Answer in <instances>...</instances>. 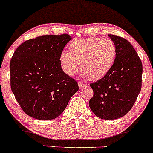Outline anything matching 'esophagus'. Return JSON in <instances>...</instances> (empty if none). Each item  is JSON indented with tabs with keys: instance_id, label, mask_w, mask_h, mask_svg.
Returning <instances> with one entry per match:
<instances>
[{
	"instance_id": "esophagus-1",
	"label": "esophagus",
	"mask_w": 153,
	"mask_h": 153,
	"mask_svg": "<svg viewBox=\"0 0 153 153\" xmlns=\"http://www.w3.org/2000/svg\"><path fill=\"white\" fill-rule=\"evenodd\" d=\"M78 85H79V88H82L85 87L86 85H85V83H83V82H78Z\"/></svg>"
}]
</instances>
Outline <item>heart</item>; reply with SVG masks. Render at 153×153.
<instances>
[{"instance_id":"obj_1","label":"heart","mask_w":153,"mask_h":153,"mask_svg":"<svg viewBox=\"0 0 153 153\" xmlns=\"http://www.w3.org/2000/svg\"><path fill=\"white\" fill-rule=\"evenodd\" d=\"M117 54L116 44L110 39H81L70 45L69 52H61L59 64L68 76H73L80 68L82 78L96 80L109 73Z\"/></svg>"}]
</instances>
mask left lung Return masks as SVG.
Listing matches in <instances>:
<instances>
[{
  "label": "left lung",
  "mask_w": 153,
  "mask_h": 153,
  "mask_svg": "<svg viewBox=\"0 0 153 153\" xmlns=\"http://www.w3.org/2000/svg\"><path fill=\"white\" fill-rule=\"evenodd\" d=\"M116 44L117 59L109 73L90 86V108L99 118L117 119L132 108L142 87L143 65L132 45L124 38L108 34Z\"/></svg>",
  "instance_id": "left-lung-1"
}]
</instances>
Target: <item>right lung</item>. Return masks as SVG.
Returning a JSON list of instances; mask_svg holds the SVG:
<instances>
[{
    "label": "right lung",
    "mask_w": 153,
    "mask_h": 153,
    "mask_svg": "<svg viewBox=\"0 0 153 153\" xmlns=\"http://www.w3.org/2000/svg\"><path fill=\"white\" fill-rule=\"evenodd\" d=\"M68 34L43 35L25 41L10 62V88L21 108L39 120L57 118L78 91L63 72L59 55L71 39Z\"/></svg>",
    "instance_id": "obj_1"
}]
</instances>
